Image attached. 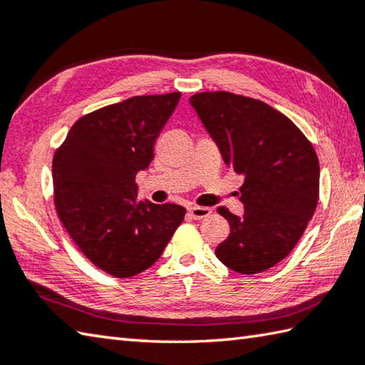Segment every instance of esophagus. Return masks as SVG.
<instances>
[{
  "mask_svg": "<svg viewBox=\"0 0 365 365\" xmlns=\"http://www.w3.org/2000/svg\"><path fill=\"white\" fill-rule=\"evenodd\" d=\"M189 215L197 219V221H200V219H205L211 215V210L206 208V206H190Z\"/></svg>",
  "mask_w": 365,
  "mask_h": 365,
  "instance_id": "1",
  "label": "esophagus"
}]
</instances>
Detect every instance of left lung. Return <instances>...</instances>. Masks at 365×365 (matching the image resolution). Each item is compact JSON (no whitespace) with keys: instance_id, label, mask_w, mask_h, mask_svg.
<instances>
[{"instance_id":"left-lung-1","label":"left lung","mask_w":365,"mask_h":365,"mask_svg":"<svg viewBox=\"0 0 365 365\" xmlns=\"http://www.w3.org/2000/svg\"><path fill=\"white\" fill-rule=\"evenodd\" d=\"M224 162L245 176V216L219 206L230 235L216 257L243 274L265 272L297 245L319 200V162L295 123L267 103L232 92L190 97Z\"/></svg>"}]
</instances>
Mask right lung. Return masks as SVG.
Instances as JSON below:
<instances>
[{
  "label": "right lung",
  "instance_id": "add662e5",
  "mask_svg": "<svg viewBox=\"0 0 365 365\" xmlns=\"http://www.w3.org/2000/svg\"><path fill=\"white\" fill-rule=\"evenodd\" d=\"M181 92L141 95L82 115L53 154V205L82 254L115 278H132L160 257L185 208L143 203L135 178Z\"/></svg>",
  "mask_w": 365,
  "mask_h": 365
}]
</instances>
